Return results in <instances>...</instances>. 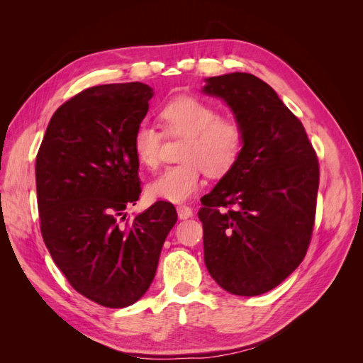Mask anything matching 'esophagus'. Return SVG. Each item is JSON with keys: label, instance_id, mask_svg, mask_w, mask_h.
Instances as JSON below:
<instances>
[{"label": "esophagus", "instance_id": "34e87169", "mask_svg": "<svg viewBox=\"0 0 363 363\" xmlns=\"http://www.w3.org/2000/svg\"><path fill=\"white\" fill-rule=\"evenodd\" d=\"M177 213H179L180 219H188V218H192V215H194L192 208L188 206H177Z\"/></svg>", "mask_w": 363, "mask_h": 363}]
</instances>
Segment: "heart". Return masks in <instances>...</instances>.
Listing matches in <instances>:
<instances>
[{
	"label": "heart",
	"mask_w": 363,
	"mask_h": 363,
	"mask_svg": "<svg viewBox=\"0 0 363 363\" xmlns=\"http://www.w3.org/2000/svg\"><path fill=\"white\" fill-rule=\"evenodd\" d=\"M164 133L183 138L180 159L184 162L163 169L147 184L152 200L183 203L199 192L203 169L211 177H221L235 167L244 144L242 128L224 119L218 108L194 96H179L162 108ZM163 135L159 128L142 123L133 135V152L142 167L155 168Z\"/></svg>",
	"instance_id": "b5f03b06"
}]
</instances>
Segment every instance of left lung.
<instances>
[{"mask_svg": "<svg viewBox=\"0 0 363 363\" xmlns=\"http://www.w3.org/2000/svg\"><path fill=\"white\" fill-rule=\"evenodd\" d=\"M242 128L235 167L201 199L204 263L230 294H265L296 269L311 242L320 167L306 130L269 84L247 72L204 80Z\"/></svg>", "mask_w": 363, "mask_h": 363, "instance_id": "1", "label": "left lung"}]
</instances>
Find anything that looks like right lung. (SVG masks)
I'll use <instances>...</instances> for the list:
<instances>
[{
	"instance_id": "right-lung-1",
	"label": "right lung",
	"mask_w": 363,
	"mask_h": 363,
	"mask_svg": "<svg viewBox=\"0 0 363 363\" xmlns=\"http://www.w3.org/2000/svg\"><path fill=\"white\" fill-rule=\"evenodd\" d=\"M152 95L139 82L89 87L52 115L36 157L40 232L54 263L77 292L116 309L148 291L177 223L168 201L125 218L140 194L133 135Z\"/></svg>"
}]
</instances>
